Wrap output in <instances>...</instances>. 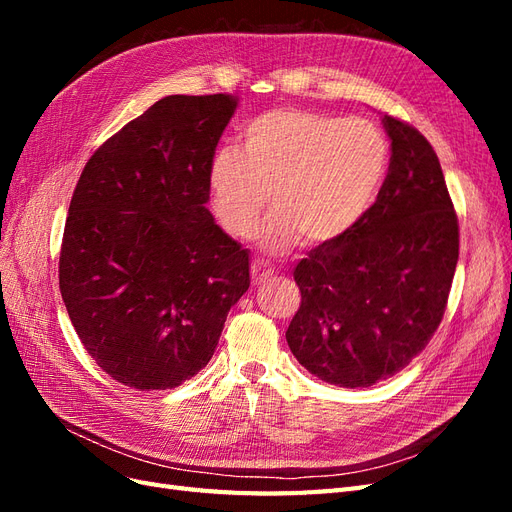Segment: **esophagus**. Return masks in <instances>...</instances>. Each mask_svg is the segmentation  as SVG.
<instances>
[{
    "label": "esophagus",
    "instance_id": "1",
    "mask_svg": "<svg viewBox=\"0 0 512 512\" xmlns=\"http://www.w3.org/2000/svg\"><path fill=\"white\" fill-rule=\"evenodd\" d=\"M271 277H273V269L267 265V262H262V260L252 262V282L254 284L267 282V280H271Z\"/></svg>",
    "mask_w": 512,
    "mask_h": 512
}]
</instances>
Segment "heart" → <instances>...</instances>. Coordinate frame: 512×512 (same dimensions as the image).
<instances>
[{
  "label": "heart",
  "mask_w": 512,
  "mask_h": 512,
  "mask_svg": "<svg viewBox=\"0 0 512 512\" xmlns=\"http://www.w3.org/2000/svg\"><path fill=\"white\" fill-rule=\"evenodd\" d=\"M243 151L209 164L215 220L232 239H252L269 200L277 209L262 243L284 252L299 239L331 245L361 224L389 170V141L367 119L271 108L245 123Z\"/></svg>",
  "instance_id": "b5f03b06"
}]
</instances>
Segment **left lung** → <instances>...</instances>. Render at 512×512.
I'll return each instance as SVG.
<instances>
[{"label":"left lung","mask_w":512,"mask_h":512,"mask_svg":"<svg viewBox=\"0 0 512 512\" xmlns=\"http://www.w3.org/2000/svg\"><path fill=\"white\" fill-rule=\"evenodd\" d=\"M391 164L350 235L294 267L301 305L286 331L297 361L356 389L395 376L440 327L459 258V222L442 166L408 121L384 115Z\"/></svg>","instance_id":"left-lung-1"}]
</instances>
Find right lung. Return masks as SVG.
I'll return each mask as SVG.
<instances>
[{
	"label": "right lung",
	"mask_w": 512,
	"mask_h": 512,
	"mask_svg": "<svg viewBox=\"0 0 512 512\" xmlns=\"http://www.w3.org/2000/svg\"><path fill=\"white\" fill-rule=\"evenodd\" d=\"M237 106L230 94L162 98L96 149L74 188L61 299L91 359L130 389L196 376L250 288V254L207 209Z\"/></svg>",
	"instance_id": "obj_1"
}]
</instances>
